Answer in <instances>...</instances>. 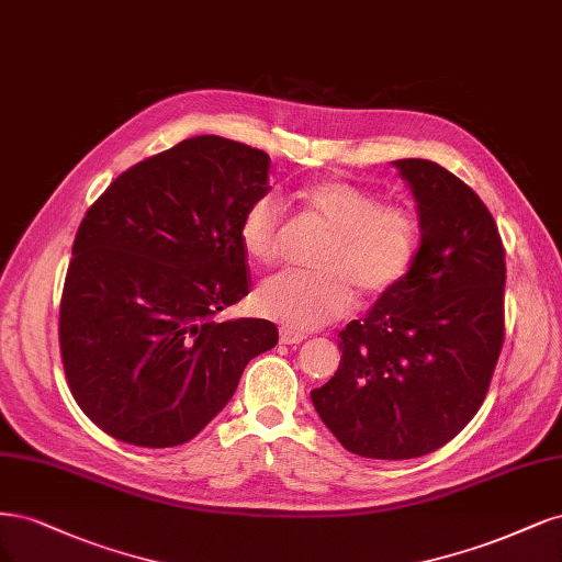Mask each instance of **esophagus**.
<instances>
[{"instance_id": "34e87169", "label": "esophagus", "mask_w": 562, "mask_h": 562, "mask_svg": "<svg viewBox=\"0 0 562 562\" xmlns=\"http://www.w3.org/2000/svg\"><path fill=\"white\" fill-rule=\"evenodd\" d=\"M303 334L301 331H292V329H282L280 331V340L284 342V346H299V342H303Z\"/></svg>"}]
</instances>
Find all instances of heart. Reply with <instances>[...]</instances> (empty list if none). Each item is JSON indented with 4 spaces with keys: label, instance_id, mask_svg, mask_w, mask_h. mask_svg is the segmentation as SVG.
I'll return each instance as SVG.
<instances>
[{
    "label": "heart",
    "instance_id": "obj_1",
    "mask_svg": "<svg viewBox=\"0 0 562 562\" xmlns=\"http://www.w3.org/2000/svg\"><path fill=\"white\" fill-rule=\"evenodd\" d=\"M299 201L315 222L331 233L322 243L319 273H280L261 282L255 301L259 313L286 329H317L352 311L355 289L361 296H383L402 284L418 259L420 216L404 203L383 198L346 179H319L299 191ZM286 235L284 210L273 193L251 201L238 224L245 255L273 266Z\"/></svg>",
    "mask_w": 562,
    "mask_h": 562
}]
</instances>
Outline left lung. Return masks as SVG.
Here are the masks:
<instances>
[{
    "label": "left lung",
    "instance_id": "obj_1",
    "mask_svg": "<svg viewBox=\"0 0 562 562\" xmlns=\"http://www.w3.org/2000/svg\"><path fill=\"white\" fill-rule=\"evenodd\" d=\"M423 226L418 259L338 336L340 367L311 392L359 458L411 460L446 446L481 408L504 342V245L491 210L425 158L394 160Z\"/></svg>",
    "mask_w": 562,
    "mask_h": 562
}]
</instances>
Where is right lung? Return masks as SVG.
I'll return each instance as SVG.
<instances>
[{"mask_svg": "<svg viewBox=\"0 0 562 562\" xmlns=\"http://www.w3.org/2000/svg\"><path fill=\"white\" fill-rule=\"evenodd\" d=\"M270 158L198 135L121 172L88 207L60 299V357L81 411L142 448L191 441L251 357L278 346L268 319L220 322L249 292L238 240L268 193Z\"/></svg>", "mask_w": 562, "mask_h": 562, "instance_id": "1", "label": "right lung"}]
</instances>
